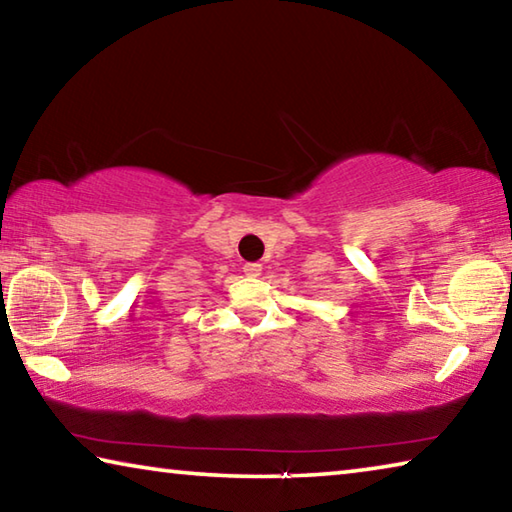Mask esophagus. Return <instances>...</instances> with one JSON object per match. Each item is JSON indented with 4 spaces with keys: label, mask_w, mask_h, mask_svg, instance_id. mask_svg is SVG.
Segmentation results:
<instances>
[{
    "label": "esophagus",
    "mask_w": 512,
    "mask_h": 512,
    "mask_svg": "<svg viewBox=\"0 0 512 512\" xmlns=\"http://www.w3.org/2000/svg\"><path fill=\"white\" fill-rule=\"evenodd\" d=\"M244 273H246L248 277L262 275V264H259V262H248V264L244 266Z\"/></svg>",
    "instance_id": "obj_1"
}]
</instances>
